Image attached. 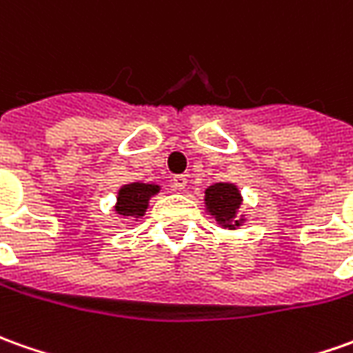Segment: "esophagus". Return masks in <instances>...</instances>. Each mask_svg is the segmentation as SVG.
Instances as JSON below:
<instances>
[{"label":"esophagus","mask_w":353,"mask_h":353,"mask_svg":"<svg viewBox=\"0 0 353 353\" xmlns=\"http://www.w3.org/2000/svg\"><path fill=\"white\" fill-rule=\"evenodd\" d=\"M172 181H174V187H176V189H179V191H183V189L187 187L185 176H174V179H172Z\"/></svg>","instance_id":"34e87169"}]
</instances>
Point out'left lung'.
Returning a JSON list of instances; mask_svg holds the SVG:
<instances>
[{
  "label": "left lung",
  "mask_w": 353,
  "mask_h": 353,
  "mask_svg": "<svg viewBox=\"0 0 353 353\" xmlns=\"http://www.w3.org/2000/svg\"><path fill=\"white\" fill-rule=\"evenodd\" d=\"M241 193L234 183H214L205 191V207L210 216L216 218V222L222 228L236 230L239 228L245 218L239 216V207H241Z\"/></svg>",
  "instance_id": "left-lung-1"
}]
</instances>
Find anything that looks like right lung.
<instances>
[{
	"instance_id": "1",
	"label": "right lung",
	"mask_w": 353,
	"mask_h": 353,
	"mask_svg": "<svg viewBox=\"0 0 353 353\" xmlns=\"http://www.w3.org/2000/svg\"><path fill=\"white\" fill-rule=\"evenodd\" d=\"M160 191V185L154 183H127L117 191L116 212L123 218H141L148 208L150 196Z\"/></svg>"
}]
</instances>
